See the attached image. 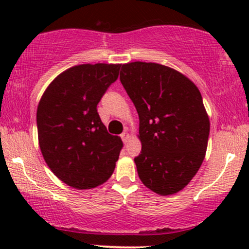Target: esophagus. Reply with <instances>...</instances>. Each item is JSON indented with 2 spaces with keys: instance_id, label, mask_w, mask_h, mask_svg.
I'll use <instances>...</instances> for the list:
<instances>
[{
  "instance_id": "obj_1",
  "label": "esophagus",
  "mask_w": 249,
  "mask_h": 249,
  "mask_svg": "<svg viewBox=\"0 0 249 249\" xmlns=\"http://www.w3.org/2000/svg\"><path fill=\"white\" fill-rule=\"evenodd\" d=\"M122 139H123V142H124L125 144H126V142H128V139H130V134H128L127 132L122 133Z\"/></svg>"
}]
</instances>
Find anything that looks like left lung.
I'll list each match as a JSON object with an SVG mask.
<instances>
[{"label": "left lung", "instance_id": "8db88e82", "mask_svg": "<svg viewBox=\"0 0 249 249\" xmlns=\"http://www.w3.org/2000/svg\"><path fill=\"white\" fill-rule=\"evenodd\" d=\"M121 82L139 116V178L159 196L178 193L207 150L210 118L199 89L179 71L151 62L123 64Z\"/></svg>", "mask_w": 249, "mask_h": 249}]
</instances>
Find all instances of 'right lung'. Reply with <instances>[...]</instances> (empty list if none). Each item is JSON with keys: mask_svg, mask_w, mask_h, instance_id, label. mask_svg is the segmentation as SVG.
<instances>
[{"mask_svg": "<svg viewBox=\"0 0 249 249\" xmlns=\"http://www.w3.org/2000/svg\"><path fill=\"white\" fill-rule=\"evenodd\" d=\"M121 64H81L50 83L37 107L43 158L53 173L77 190H90L112 176L123 142L107 132L97 112Z\"/></svg>", "mask_w": 249, "mask_h": 249, "instance_id": "obj_1", "label": "right lung"}]
</instances>
